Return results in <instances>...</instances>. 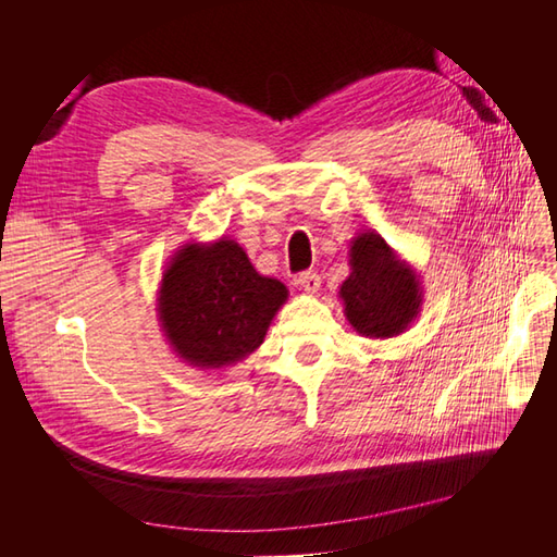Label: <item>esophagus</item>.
<instances>
[{
    "label": "esophagus",
    "instance_id": "1",
    "mask_svg": "<svg viewBox=\"0 0 557 557\" xmlns=\"http://www.w3.org/2000/svg\"><path fill=\"white\" fill-rule=\"evenodd\" d=\"M295 283L299 285L301 290H307V293H318V288H320V276L315 274V272H301L297 278H295Z\"/></svg>",
    "mask_w": 557,
    "mask_h": 557
}]
</instances>
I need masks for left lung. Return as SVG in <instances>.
<instances>
[{
	"mask_svg": "<svg viewBox=\"0 0 557 557\" xmlns=\"http://www.w3.org/2000/svg\"><path fill=\"white\" fill-rule=\"evenodd\" d=\"M339 297L348 323L374 339L401 334L423 305L413 269L374 232H362L350 242V276L342 283Z\"/></svg>",
	"mask_w": 557,
	"mask_h": 557,
	"instance_id": "obj_1",
	"label": "left lung"
}]
</instances>
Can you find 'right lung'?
<instances>
[{
    "mask_svg": "<svg viewBox=\"0 0 557 557\" xmlns=\"http://www.w3.org/2000/svg\"><path fill=\"white\" fill-rule=\"evenodd\" d=\"M288 299V288L256 272L232 239L185 244L164 269L158 313L178 358L221 369L244 360L262 342Z\"/></svg>",
    "mask_w": 557,
    "mask_h": 557,
    "instance_id": "right-lung-1",
    "label": "right lung"
}]
</instances>
